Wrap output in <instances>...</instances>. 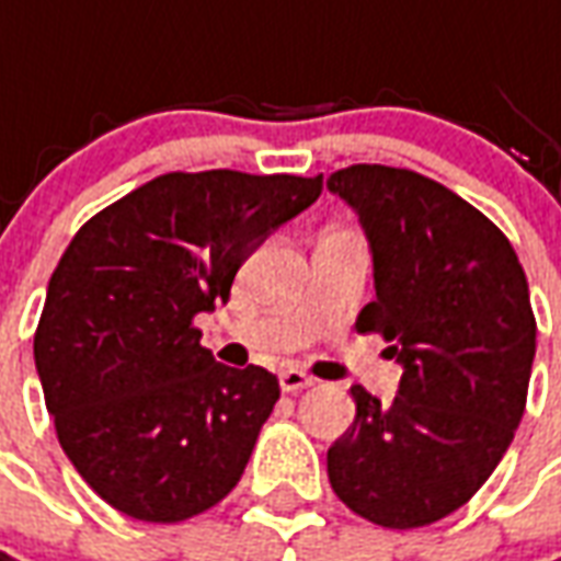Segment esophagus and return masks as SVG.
I'll return each mask as SVG.
<instances>
[{
    "label": "esophagus",
    "mask_w": 561,
    "mask_h": 561,
    "mask_svg": "<svg viewBox=\"0 0 561 561\" xmlns=\"http://www.w3.org/2000/svg\"><path fill=\"white\" fill-rule=\"evenodd\" d=\"M279 385L285 393H297V390L312 388V385H316V378L306 376L304 369H285V373L279 376Z\"/></svg>",
    "instance_id": "1"
}]
</instances>
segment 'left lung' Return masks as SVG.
Wrapping results in <instances>:
<instances>
[{"mask_svg":"<svg viewBox=\"0 0 561 561\" xmlns=\"http://www.w3.org/2000/svg\"><path fill=\"white\" fill-rule=\"evenodd\" d=\"M328 188L360 216L376 300L357 316L402 364L400 393L354 385V423L330 445L333 493L385 529L454 514L493 474L526 412L535 316L514 245L423 173L352 164Z\"/></svg>","mask_w":561,"mask_h":561,"instance_id":"1","label":"left lung"}]
</instances>
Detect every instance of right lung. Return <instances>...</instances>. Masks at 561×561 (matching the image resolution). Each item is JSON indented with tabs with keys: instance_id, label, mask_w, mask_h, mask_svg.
<instances>
[{
	"instance_id": "obj_1",
	"label": "right lung",
	"mask_w": 561,
	"mask_h": 561,
	"mask_svg": "<svg viewBox=\"0 0 561 561\" xmlns=\"http://www.w3.org/2000/svg\"><path fill=\"white\" fill-rule=\"evenodd\" d=\"M321 185L294 173H161L95 213L62 252L35 369L66 457L119 514L180 523L237 486L279 378L216 364L195 316L231 297L240 264Z\"/></svg>"
}]
</instances>
